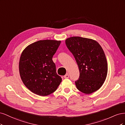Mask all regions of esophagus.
Instances as JSON below:
<instances>
[{"instance_id":"34e87169","label":"esophagus","mask_w":125,"mask_h":125,"mask_svg":"<svg viewBox=\"0 0 125 125\" xmlns=\"http://www.w3.org/2000/svg\"><path fill=\"white\" fill-rule=\"evenodd\" d=\"M69 74H68V73L66 74L63 76V77L65 78H69Z\"/></svg>"}]
</instances>
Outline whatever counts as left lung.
Wrapping results in <instances>:
<instances>
[{
    "instance_id": "left-lung-1",
    "label": "left lung",
    "mask_w": 125,
    "mask_h": 125,
    "mask_svg": "<svg viewBox=\"0 0 125 125\" xmlns=\"http://www.w3.org/2000/svg\"><path fill=\"white\" fill-rule=\"evenodd\" d=\"M65 42L80 71V77L75 82L77 88L86 94L96 91L103 84L107 74V62L103 48L96 41L80 36L69 37Z\"/></svg>"
}]
</instances>
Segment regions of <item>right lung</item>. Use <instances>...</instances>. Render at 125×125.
Masks as SVG:
<instances>
[{
    "instance_id": "add662e5",
    "label": "right lung",
    "mask_w": 125,
    "mask_h": 125,
    "mask_svg": "<svg viewBox=\"0 0 125 125\" xmlns=\"http://www.w3.org/2000/svg\"><path fill=\"white\" fill-rule=\"evenodd\" d=\"M61 41L40 40L30 44L22 52L19 64L21 80L32 92L47 96L57 89L62 79L56 73L52 56Z\"/></svg>"
}]
</instances>
